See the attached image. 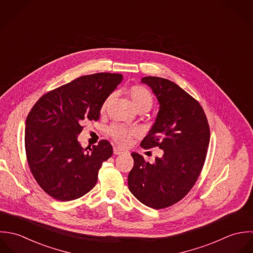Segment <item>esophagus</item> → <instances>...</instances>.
<instances>
[{
  "instance_id": "esophagus-1",
  "label": "esophagus",
  "mask_w": 253,
  "mask_h": 253,
  "mask_svg": "<svg viewBox=\"0 0 253 253\" xmlns=\"http://www.w3.org/2000/svg\"><path fill=\"white\" fill-rule=\"evenodd\" d=\"M113 152H114V154L120 155V154H123V153H127L128 151H126V150H124V149H121V148H119V147H114V148H113Z\"/></svg>"
}]
</instances>
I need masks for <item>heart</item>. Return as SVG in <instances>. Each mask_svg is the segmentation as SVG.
<instances>
[{
  "label": "heart",
  "instance_id": "obj_1",
  "mask_svg": "<svg viewBox=\"0 0 253 253\" xmlns=\"http://www.w3.org/2000/svg\"><path fill=\"white\" fill-rule=\"evenodd\" d=\"M128 95H129V97L131 99V102L136 110L145 109L148 111L152 107V95L144 87L133 86L128 90ZM113 97H114V95L112 94L106 99V101H104V103L102 105V109H104L106 107V105L112 101ZM109 134L119 144L126 145L129 143L130 139L133 137L134 132L123 127V126H112L109 129Z\"/></svg>",
  "mask_w": 253,
  "mask_h": 253
}]
</instances>
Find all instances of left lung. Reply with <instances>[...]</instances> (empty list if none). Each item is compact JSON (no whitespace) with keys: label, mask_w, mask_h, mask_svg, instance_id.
<instances>
[{"label":"left lung","mask_w":253,"mask_h":253,"mask_svg":"<svg viewBox=\"0 0 253 253\" xmlns=\"http://www.w3.org/2000/svg\"><path fill=\"white\" fill-rule=\"evenodd\" d=\"M148 85L159 104L144 149L158 147L162 156L153 163L132 152L134 167L128 175V187L134 197L154 209L181 201L197 182L205 161L210 140L209 125L201 104L174 82L147 76Z\"/></svg>","instance_id":"1"}]
</instances>
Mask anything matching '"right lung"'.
<instances>
[{"label":"right lung","mask_w":253,"mask_h":253,"mask_svg":"<svg viewBox=\"0 0 253 253\" xmlns=\"http://www.w3.org/2000/svg\"><path fill=\"white\" fill-rule=\"evenodd\" d=\"M122 74L81 76L44 95L25 122V151L32 175L53 199L69 202L97 184L102 162L113 153L102 140L85 150L78 142L83 120H98L103 102L117 88Z\"/></svg>","instance_id":"add662e5"}]
</instances>
